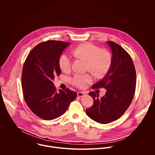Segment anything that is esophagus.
I'll return each mask as SVG.
<instances>
[{
    "label": "esophagus",
    "instance_id": "esophagus-1",
    "mask_svg": "<svg viewBox=\"0 0 155 155\" xmlns=\"http://www.w3.org/2000/svg\"><path fill=\"white\" fill-rule=\"evenodd\" d=\"M85 94H86V93L84 91H81V92H78L77 93V96L78 97H83L84 96Z\"/></svg>",
    "mask_w": 155,
    "mask_h": 155
}]
</instances>
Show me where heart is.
I'll list each match as a JSON object with an SVG mask.
<instances>
[{
    "label": "heart",
    "instance_id": "b5f03b06",
    "mask_svg": "<svg viewBox=\"0 0 155 155\" xmlns=\"http://www.w3.org/2000/svg\"><path fill=\"white\" fill-rule=\"evenodd\" d=\"M76 58L86 61V69L97 77L105 75L109 71L112 63V55L108 50L101 49L91 43H84L74 48L72 51ZM61 70L68 73L71 69L72 62L66 54H62L58 61ZM92 78L89 74H77L72 78V83L78 87H83L86 84L91 81Z\"/></svg>",
    "mask_w": 155,
    "mask_h": 155
}]
</instances>
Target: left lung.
<instances>
[{
  "label": "left lung",
  "mask_w": 155,
  "mask_h": 155,
  "mask_svg": "<svg viewBox=\"0 0 155 155\" xmlns=\"http://www.w3.org/2000/svg\"><path fill=\"white\" fill-rule=\"evenodd\" d=\"M107 43L112 53V63L105 76L93 85V89L104 87V96L89 93L93 105L86 110V114L93 120L107 124L121 117L133 99L136 83V73L130 55L117 43L109 41Z\"/></svg>",
  "instance_id": "left-lung-1"
}]
</instances>
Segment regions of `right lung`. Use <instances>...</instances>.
Returning <instances> with one entry per match:
<instances>
[{"label": "right lung", "instance_id": "add662e5", "mask_svg": "<svg viewBox=\"0 0 155 155\" xmlns=\"http://www.w3.org/2000/svg\"><path fill=\"white\" fill-rule=\"evenodd\" d=\"M70 43L48 40L36 45L28 54L21 76L26 104L40 118L51 120L62 115L77 94L67 88L59 90L54 86L55 76L61 71L59 58Z\"/></svg>", "mask_w": 155, "mask_h": 155}]
</instances>
